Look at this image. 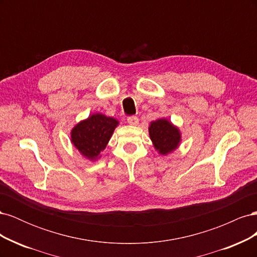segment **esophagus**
Returning a JSON list of instances; mask_svg holds the SVG:
<instances>
[{
    "label": "esophagus",
    "mask_w": 257,
    "mask_h": 257,
    "mask_svg": "<svg viewBox=\"0 0 257 257\" xmlns=\"http://www.w3.org/2000/svg\"><path fill=\"white\" fill-rule=\"evenodd\" d=\"M127 123L131 124V125H138L139 119L137 118V116H128V118H127Z\"/></svg>",
    "instance_id": "1"
}]
</instances>
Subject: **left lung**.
Wrapping results in <instances>:
<instances>
[{"label":"left lung","mask_w":257,"mask_h":257,"mask_svg":"<svg viewBox=\"0 0 257 257\" xmlns=\"http://www.w3.org/2000/svg\"><path fill=\"white\" fill-rule=\"evenodd\" d=\"M149 135L155 150L162 155L172 153L181 143L180 131L165 118L150 122Z\"/></svg>","instance_id":"8db88e82"}]
</instances>
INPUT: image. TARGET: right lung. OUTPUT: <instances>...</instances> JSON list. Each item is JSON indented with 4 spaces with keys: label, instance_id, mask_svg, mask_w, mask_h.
<instances>
[{
    "label": "right lung",
    "instance_id": "add662e5",
    "mask_svg": "<svg viewBox=\"0 0 257 257\" xmlns=\"http://www.w3.org/2000/svg\"><path fill=\"white\" fill-rule=\"evenodd\" d=\"M119 121L103 113H93L80 121L71 132V142L82 157L92 162L100 158L102 152L118 126Z\"/></svg>",
    "mask_w": 257,
    "mask_h": 257
}]
</instances>
